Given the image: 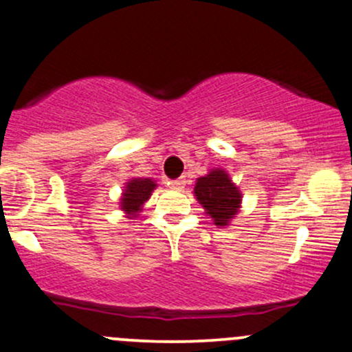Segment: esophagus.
<instances>
[{
	"mask_svg": "<svg viewBox=\"0 0 352 352\" xmlns=\"http://www.w3.org/2000/svg\"><path fill=\"white\" fill-rule=\"evenodd\" d=\"M184 186H186V179H177V180H170L168 187L173 188V190H182Z\"/></svg>",
	"mask_w": 352,
	"mask_h": 352,
	"instance_id": "34e87169",
	"label": "esophagus"
}]
</instances>
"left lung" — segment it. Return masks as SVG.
Instances as JSON below:
<instances>
[{
    "label": "left lung",
    "mask_w": 352,
    "mask_h": 352,
    "mask_svg": "<svg viewBox=\"0 0 352 352\" xmlns=\"http://www.w3.org/2000/svg\"><path fill=\"white\" fill-rule=\"evenodd\" d=\"M194 195L217 228L231 224L241 209L243 194L224 168H212L195 180Z\"/></svg>",
    "instance_id": "8db88e82"
}]
</instances>
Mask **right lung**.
I'll use <instances>...</instances> for the list:
<instances>
[{
  "mask_svg": "<svg viewBox=\"0 0 352 352\" xmlns=\"http://www.w3.org/2000/svg\"><path fill=\"white\" fill-rule=\"evenodd\" d=\"M155 188H157V182L153 179L133 177L128 182H124L120 197V209L126 214L128 219H135L140 216Z\"/></svg>",
  "mask_w": 352,
  "mask_h": 352,
  "instance_id": "1",
  "label": "right lung"
}]
</instances>
